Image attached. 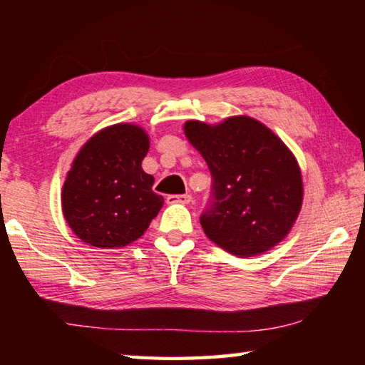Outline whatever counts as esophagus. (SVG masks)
Segmentation results:
<instances>
[{"instance_id":"obj_1","label":"esophagus","mask_w":365,"mask_h":365,"mask_svg":"<svg viewBox=\"0 0 365 365\" xmlns=\"http://www.w3.org/2000/svg\"><path fill=\"white\" fill-rule=\"evenodd\" d=\"M193 201V197L191 195H169L168 196V202H182V205H190V202Z\"/></svg>"}]
</instances>
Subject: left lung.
<instances>
[{
  "mask_svg": "<svg viewBox=\"0 0 365 365\" xmlns=\"http://www.w3.org/2000/svg\"><path fill=\"white\" fill-rule=\"evenodd\" d=\"M183 130L212 175L211 201L200 217L207 238L240 257L279 245L302 205L301 170L287 145L248 115L217 125L188 120Z\"/></svg>",
  "mask_w": 365,
  "mask_h": 365,
  "instance_id": "1",
  "label": "left lung"
}]
</instances>
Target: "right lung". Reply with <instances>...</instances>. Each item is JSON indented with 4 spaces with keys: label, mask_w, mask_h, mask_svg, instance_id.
<instances>
[{
    "label": "right lung",
    "mask_w": 365,
    "mask_h": 365,
    "mask_svg": "<svg viewBox=\"0 0 365 365\" xmlns=\"http://www.w3.org/2000/svg\"><path fill=\"white\" fill-rule=\"evenodd\" d=\"M150 137L133 123L95 133L73 159L63 187V212L73 233L95 248L138 240L164 205L154 177L141 169Z\"/></svg>",
    "instance_id": "add662e5"
}]
</instances>
